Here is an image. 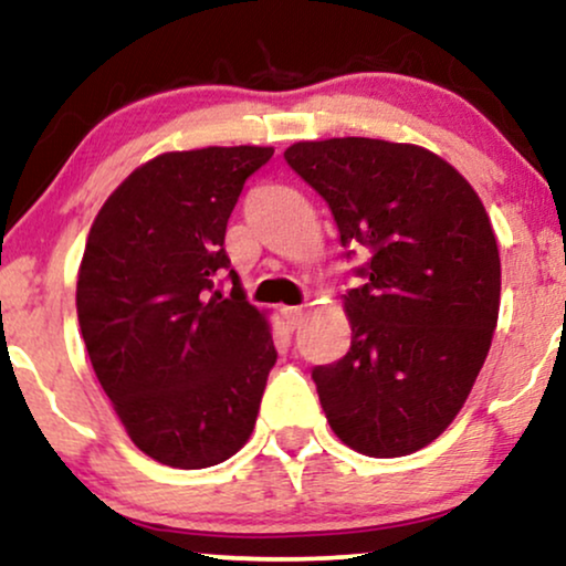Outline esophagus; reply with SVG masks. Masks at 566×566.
<instances>
[{
    "label": "esophagus",
    "mask_w": 566,
    "mask_h": 566,
    "mask_svg": "<svg viewBox=\"0 0 566 566\" xmlns=\"http://www.w3.org/2000/svg\"><path fill=\"white\" fill-rule=\"evenodd\" d=\"M282 316H284V324H287V328H292V332H295V328L303 324V307H282Z\"/></svg>",
    "instance_id": "34e87169"
}]
</instances>
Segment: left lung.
<instances>
[{
  "instance_id": "1",
  "label": "left lung",
  "mask_w": 566,
  "mask_h": 566,
  "mask_svg": "<svg viewBox=\"0 0 566 566\" xmlns=\"http://www.w3.org/2000/svg\"><path fill=\"white\" fill-rule=\"evenodd\" d=\"M284 159L326 200L342 245L370 250L342 295L353 342L313 370L355 452L405 457L447 431L489 355L502 297L496 234L464 177L415 143L300 140Z\"/></svg>"
}]
</instances>
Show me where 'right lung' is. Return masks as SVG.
Returning a JSON list of instances; mask_svg holds the SVG:
<instances>
[{
  "label": "right lung",
  "mask_w": 566,
  "mask_h": 566,
  "mask_svg": "<svg viewBox=\"0 0 566 566\" xmlns=\"http://www.w3.org/2000/svg\"><path fill=\"white\" fill-rule=\"evenodd\" d=\"M271 146L167 151L104 200L77 269L93 374L143 454L211 468L245 447L271 366L269 313L217 290L242 185ZM230 276H238L230 271Z\"/></svg>",
  "instance_id": "add662e5"
}]
</instances>
